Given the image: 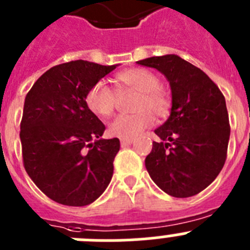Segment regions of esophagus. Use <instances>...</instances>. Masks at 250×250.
I'll list each match as a JSON object with an SVG mask.
<instances>
[{"instance_id":"obj_1","label":"esophagus","mask_w":250,"mask_h":250,"mask_svg":"<svg viewBox=\"0 0 250 250\" xmlns=\"http://www.w3.org/2000/svg\"><path fill=\"white\" fill-rule=\"evenodd\" d=\"M121 146H129L132 144V139H121Z\"/></svg>"}]
</instances>
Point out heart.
Returning a JSON list of instances; mask_svg holds the SVG:
<instances>
[{
    "label": "heart",
    "mask_w": 250,
    "mask_h": 250,
    "mask_svg": "<svg viewBox=\"0 0 250 250\" xmlns=\"http://www.w3.org/2000/svg\"><path fill=\"white\" fill-rule=\"evenodd\" d=\"M119 89H131L140 92L134 115H119L109 125L110 135L121 139H134L154 124V115L164 118L170 111L169 96L160 87V79L146 68H129L115 77ZM87 109L92 114L106 118L112 114L116 94L105 81L92 85L85 96ZM150 111L152 112H149Z\"/></svg>",
    "instance_id": "obj_1"
}]
</instances>
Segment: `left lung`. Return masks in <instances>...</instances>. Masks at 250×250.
Returning a JSON list of instances; mask_svg holds the SVG:
<instances>
[{
  "instance_id": "obj_1",
  "label": "left lung",
  "mask_w": 250,
  "mask_h": 250,
  "mask_svg": "<svg viewBox=\"0 0 250 250\" xmlns=\"http://www.w3.org/2000/svg\"><path fill=\"white\" fill-rule=\"evenodd\" d=\"M156 68L171 89L170 116L155 134L145 167L152 182L175 198H189L215 180L227 159L230 125L219 87L178 55L138 61Z\"/></svg>"
}]
</instances>
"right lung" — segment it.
<instances>
[{
  "label": "right lung",
  "instance_id": "obj_1",
  "mask_svg": "<svg viewBox=\"0 0 250 250\" xmlns=\"http://www.w3.org/2000/svg\"><path fill=\"white\" fill-rule=\"evenodd\" d=\"M116 66L83 60L61 63L40 76L26 95L20 131L23 167L54 202L85 207L111 180L120 141L101 139L105 125L87 109L85 96Z\"/></svg>",
  "mask_w": 250,
  "mask_h": 250
}]
</instances>
